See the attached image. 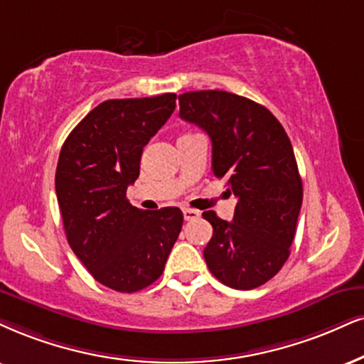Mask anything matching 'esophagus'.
Wrapping results in <instances>:
<instances>
[{
  "label": "esophagus",
  "instance_id": "obj_1",
  "mask_svg": "<svg viewBox=\"0 0 364 364\" xmlns=\"http://www.w3.org/2000/svg\"><path fill=\"white\" fill-rule=\"evenodd\" d=\"M199 216H200L199 210H196V209H183V219H186V221H194V219H197Z\"/></svg>",
  "mask_w": 364,
  "mask_h": 364
}]
</instances>
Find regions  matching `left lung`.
<instances>
[{"label":"left lung","mask_w":364,"mask_h":364,"mask_svg":"<svg viewBox=\"0 0 364 364\" xmlns=\"http://www.w3.org/2000/svg\"><path fill=\"white\" fill-rule=\"evenodd\" d=\"M181 118L213 141V172L226 178L237 204L231 223L205 210L213 237L204 248L210 273L224 285L251 290L280 272L290 255L302 205L294 148L267 107L226 91L178 96Z\"/></svg>","instance_id":"8db88e82"}]
</instances>
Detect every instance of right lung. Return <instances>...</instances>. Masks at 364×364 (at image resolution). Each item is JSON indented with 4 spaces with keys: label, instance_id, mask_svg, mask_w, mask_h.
<instances>
[{
    "label": "right lung",
    "instance_id": "obj_1",
    "mask_svg": "<svg viewBox=\"0 0 364 364\" xmlns=\"http://www.w3.org/2000/svg\"><path fill=\"white\" fill-rule=\"evenodd\" d=\"M175 97L101 102L58 155L55 192L67 241L100 284L123 294L160 278L182 230L178 208L143 210L127 199L140 175L143 146L173 113Z\"/></svg>",
    "mask_w": 364,
    "mask_h": 364
}]
</instances>
